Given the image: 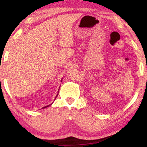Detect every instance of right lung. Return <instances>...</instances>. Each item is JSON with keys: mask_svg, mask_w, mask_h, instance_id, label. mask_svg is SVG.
Returning a JSON list of instances; mask_svg holds the SVG:
<instances>
[{"mask_svg": "<svg viewBox=\"0 0 147 147\" xmlns=\"http://www.w3.org/2000/svg\"><path fill=\"white\" fill-rule=\"evenodd\" d=\"M57 95H58V94H57L56 97H57ZM56 97H55V98H56ZM50 105H48V106H46V107H42V109H45V108H46V107H49V106H50Z\"/></svg>", "mask_w": 147, "mask_h": 147, "instance_id": "add662e5", "label": "right lung"}]
</instances>
